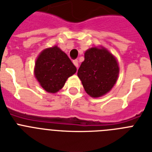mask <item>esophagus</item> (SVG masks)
Instances as JSON below:
<instances>
[{"label":"esophagus","mask_w":152,"mask_h":152,"mask_svg":"<svg viewBox=\"0 0 152 152\" xmlns=\"http://www.w3.org/2000/svg\"><path fill=\"white\" fill-rule=\"evenodd\" d=\"M73 64H75V66L77 67V68H78V61H77V59H74L73 60Z\"/></svg>","instance_id":"34e87169"}]
</instances>
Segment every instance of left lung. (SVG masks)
I'll return each instance as SVG.
<instances>
[{
  "mask_svg": "<svg viewBox=\"0 0 152 152\" xmlns=\"http://www.w3.org/2000/svg\"><path fill=\"white\" fill-rule=\"evenodd\" d=\"M119 72L116 59L105 48H91L77 70L85 90L93 97L106 94L112 88Z\"/></svg>",
  "mask_w": 152,
  "mask_h": 152,
  "instance_id": "8db88e82",
  "label": "left lung"
}]
</instances>
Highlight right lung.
Segmentation results:
<instances>
[{"instance_id":"obj_1","label":"right lung","mask_w":152,"mask_h":152,"mask_svg":"<svg viewBox=\"0 0 152 152\" xmlns=\"http://www.w3.org/2000/svg\"><path fill=\"white\" fill-rule=\"evenodd\" d=\"M76 70L66 53L54 46L40 54L35 64L34 75L45 90L55 93L64 87L66 79Z\"/></svg>"}]
</instances>
